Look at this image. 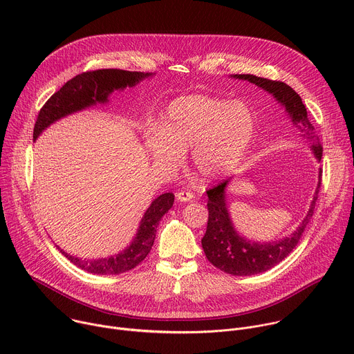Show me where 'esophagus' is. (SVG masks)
Wrapping results in <instances>:
<instances>
[{"label": "esophagus", "mask_w": 354, "mask_h": 354, "mask_svg": "<svg viewBox=\"0 0 354 354\" xmlns=\"http://www.w3.org/2000/svg\"><path fill=\"white\" fill-rule=\"evenodd\" d=\"M193 197H194V194L192 192H187V190H179L176 193L178 201H190Z\"/></svg>", "instance_id": "34e87169"}]
</instances>
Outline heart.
<instances>
[{
    "mask_svg": "<svg viewBox=\"0 0 354 354\" xmlns=\"http://www.w3.org/2000/svg\"><path fill=\"white\" fill-rule=\"evenodd\" d=\"M255 133V119L242 102L187 95L167 106L161 126L149 124L144 145L154 162L178 168L192 148L194 169L205 179L225 175L243 157Z\"/></svg>",
    "mask_w": 354,
    "mask_h": 354,
    "instance_id": "b5f03b06",
    "label": "heart"
}]
</instances>
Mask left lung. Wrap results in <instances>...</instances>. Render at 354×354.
Here are the masks:
<instances>
[{"mask_svg": "<svg viewBox=\"0 0 354 354\" xmlns=\"http://www.w3.org/2000/svg\"><path fill=\"white\" fill-rule=\"evenodd\" d=\"M232 77L238 80H246L272 93L276 100H279V104L286 108L292 124L299 129L301 136L311 141L314 156L318 161H321L322 145L319 144V138L315 134V127L308 120L307 109L304 104H302L299 95L290 85L281 81H273L250 74H235ZM321 180L322 171H319V180L310 210L298 228L290 236L268 243L250 242L235 231L225 201V187L230 179L223 180L217 186L209 189V221L206 234L203 239H201V246H203L209 262L213 263L217 269L232 276H252L274 268L291 254V250L299 242L302 232L306 231L308 223L311 221L321 189Z\"/></svg>", "mask_w": 354, "mask_h": 354, "instance_id": "1", "label": "left lung"}]
</instances>
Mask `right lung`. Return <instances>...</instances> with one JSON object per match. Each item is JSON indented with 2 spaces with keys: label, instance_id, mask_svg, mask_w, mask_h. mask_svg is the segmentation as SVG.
Here are the masks:
<instances>
[{
  "label": "right lung",
  "instance_id": "right-lung-1",
  "mask_svg": "<svg viewBox=\"0 0 354 354\" xmlns=\"http://www.w3.org/2000/svg\"><path fill=\"white\" fill-rule=\"evenodd\" d=\"M151 75H153L151 73L126 71L118 68L95 70L75 75L73 80L67 81L60 91L50 96L40 109L33 129V140H36L44 129L59 119L96 104H105L113 91L134 86L141 80ZM174 198L175 196L172 193L158 196L144 213L138 231L130 246L115 257L102 259H80L66 254L63 249H59L71 263L88 273L109 276L129 272L140 265L149 254L151 248L154 245L158 223L172 207Z\"/></svg>",
  "mask_w": 354,
  "mask_h": 354
}]
</instances>
